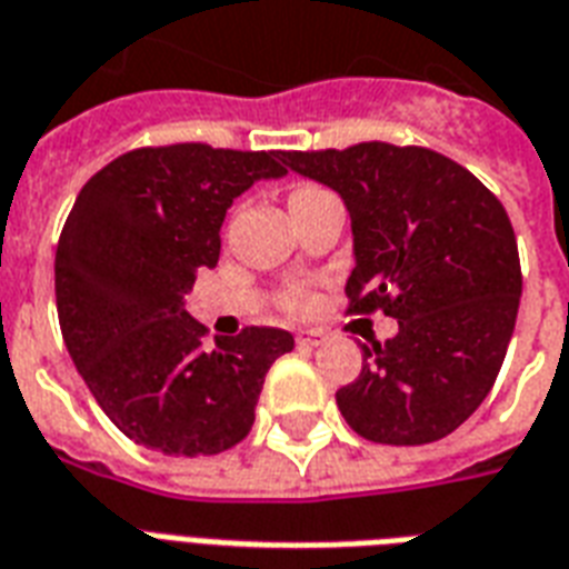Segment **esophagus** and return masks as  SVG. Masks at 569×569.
<instances>
[{
	"label": "esophagus",
	"mask_w": 569,
	"mask_h": 569,
	"mask_svg": "<svg viewBox=\"0 0 569 569\" xmlns=\"http://www.w3.org/2000/svg\"><path fill=\"white\" fill-rule=\"evenodd\" d=\"M297 341L302 347H323L326 345V332H320V329H299Z\"/></svg>",
	"instance_id": "obj_1"
}]
</instances>
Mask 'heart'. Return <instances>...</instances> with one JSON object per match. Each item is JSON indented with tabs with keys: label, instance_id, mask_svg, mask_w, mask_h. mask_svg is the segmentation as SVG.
Segmentation results:
<instances>
[{
	"label": "heart",
	"instance_id": "obj_1",
	"mask_svg": "<svg viewBox=\"0 0 569 569\" xmlns=\"http://www.w3.org/2000/svg\"><path fill=\"white\" fill-rule=\"evenodd\" d=\"M308 189H315V187H297L293 192H290V198L299 196V192H308ZM306 306H308L306 293H293V297H290V308H293V311H299V308H306Z\"/></svg>",
	"mask_w": 569,
	"mask_h": 569
}]
</instances>
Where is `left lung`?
Returning a JSON list of instances; mask_svg holds the SVG:
<instances>
[{
	"label": "left lung",
	"instance_id": "1",
	"mask_svg": "<svg viewBox=\"0 0 569 569\" xmlns=\"http://www.w3.org/2000/svg\"><path fill=\"white\" fill-rule=\"evenodd\" d=\"M281 162L341 196L353 231L350 311L398 320L362 347V373L335 395L356 433L427 445L463 425L508 353L522 272L505 207L472 171L427 148L362 142L281 151Z\"/></svg>",
	"mask_w": 569,
	"mask_h": 569
}]
</instances>
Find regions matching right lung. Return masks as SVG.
I'll return each instance as SVG.
<instances>
[{"label":"right lung","instance_id":"obj_1","mask_svg":"<svg viewBox=\"0 0 569 569\" xmlns=\"http://www.w3.org/2000/svg\"><path fill=\"white\" fill-rule=\"evenodd\" d=\"M284 174L281 151L169 144L118 157L77 196L56 249L61 335L100 409L133 442L201 457L252 430L263 377L293 335L246 326L210 347L187 293L219 261L234 198Z\"/></svg>","mask_w":569,"mask_h":569}]
</instances>
